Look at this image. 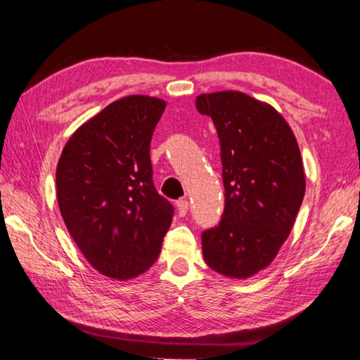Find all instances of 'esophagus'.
<instances>
[{
    "mask_svg": "<svg viewBox=\"0 0 360 360\" xmlns=\"http://www.w3.org/2000/svg\"><path fill=\"white\" fill-rule=\"evenodd\" d=\"M176 208H178V214L181 217H184L188 211V202L187 200H178V203H176Z\"/></svg>",
    "mask_w": 360,
    "mask_h": 360,
    "instance_id": "34e87169",
    "label": "esophagus"
}]
</instances>
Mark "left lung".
<instances>
[{
    "mask_svg": "<svg viewBox=\"0 0 360 360\" xmlns=\"http://www.w3.org/2000/svg\"><path fill=\"white\" fill-rule=\"evenodd\" d=\"M195 106L216 125L225 188L221 222L202 233L203 257L245 279L271 264L294 227L304 195L300 149L283 115L246 94H203Z\"/></svg>",
    "mask_w": 360,
    "mask_h": 360,
    "instance_id": "1",
    "label": "left lung"
}]
</instances>
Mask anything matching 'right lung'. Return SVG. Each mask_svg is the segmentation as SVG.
<instances>
[{"label": "right lung", "instance_id": "add662e5", "mask_svg": "<svg viewBox=\"0 0 360 360\" xmlns=\"http://www.w3.org/2000/svg\"><path fill=\"white\" fill-rule=\"evenodd\" d=\"M167 103L130 95L75 131L57 165V202L101 275L130 279L157 260L174 208L152 181L150 139Z\"/></svg>", "mask_w": 360, "mask_h": 360}]
</instances>
